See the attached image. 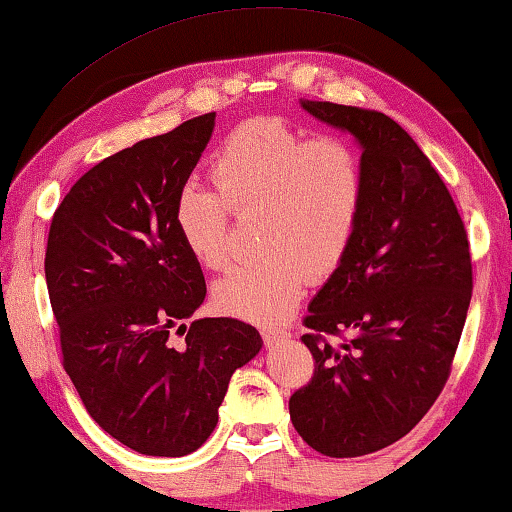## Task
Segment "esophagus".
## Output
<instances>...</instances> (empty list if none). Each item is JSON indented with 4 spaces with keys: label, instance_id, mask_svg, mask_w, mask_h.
I'll return each mask as SVG.
<instances>
[{
    "label": "esophagus",
    "instance_id": "34e87169",
    "mask_svg": "<svg viewBox=\"0 0 512 512\" xmlns=\"http://www.w3.org/2000/svg\"><path fill=\"white\" fill-rule=\"evenodd\" d=\"M286 337V330L284 328H263V339L268 342V346L277 344L279 339Z\"/></svg>",
    "mask_w": 512,
    "mask_h": 512
}]
</instances>
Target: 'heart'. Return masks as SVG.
Masks as SVG:
<instances>
[{"label": "heart", "mask_w": 512, "mask_h": 512, "mask_svg": "<svg viewBox=\"0 0 512 512\" xmlns=\"http://www.w3.org/2000/svg\"><path fill=\"white\" fill-rule=\"evenodd\" d=\"M217 190L187 184L175 201V231L203 268L228 261V207L261 212L263 258L235 265L214 284L226 314L256 323L284 318L309 277L337 268L365 207V166L344 138H307L279 117L240 124L212 159Z\"/></svg>", "instance_id": "heart-1"}]
</instances>
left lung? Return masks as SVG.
I'll use <instances>...</instances> for the list:
<instances>
[{
	"instance_id": "1",
	"label": "left lung",
	"mask_w": 512,
	"mask_h": 512,
	"mask_svg": "<svg viewBox=\"0 0 512 512\" xmlns=\"http://www.w3.org/2000/svg\"><path fill=\"white\" fill-rule=\"evenodd\" d=\"M300 106L360 145L365 207L307 307L314 376L288 411L307 446L360 457L409 434L446 385L471 302L469 240L446 184L395 120L330 101Z\"/></svg>"
}]
</instances>
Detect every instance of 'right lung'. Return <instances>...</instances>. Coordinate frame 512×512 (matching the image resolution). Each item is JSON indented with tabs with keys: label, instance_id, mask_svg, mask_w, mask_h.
Listing matches in <instances>:
<instances>
[{
	"label": "right lung",
	"instance_id": "1",
	"mask_svg": "<svg viewBox=\"0 0 512 512\" xmlns=\"http://www.w3.org/2000/svg\"><path fill=\"white\" fill-rule=\"evenodd\" d=\"M214 117L138 140L87 170L48 233L46 284L66 374L96 425L140 455L201 448L233 372L263 348L238 318L184 323L207 291L175 231V201Z\"/></svg>",
	"mask_w": 512,
	"mask_h": 512
}]
</instances>
